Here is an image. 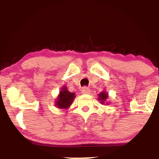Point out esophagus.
<instances>
[{
	"label": "esophagus",
	"mask_w": 159,
	"mask_h": 159,
	"mask_svg": "<svg viewBox=\"0 0 159 159\" xmlns=\"http://www.w3.org/2000/svg\"><path fill=\"white\" fill-rule=\"evenodd\" d=\"M81 93H82L83 94H90V90L88 88L84 87V88H82Z\"/></svg>",
	"instance_id": "1"
}]
</instances>
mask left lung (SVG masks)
<instances>
[{
    "mask_svg": "<svg viewBox=\"0 0 159 159\" xmlns=\"http://www.w3.org/2000/svg\"><path fill=\"white\" fill-rule=\"evenodd\" d=\"M98 96H99L98 100L100 101L102 104H104V102H105L107 100V99L108 98V93L105 92V91H103V92L99 93Z\"/></svg>",
    "mask_w": 159,
    "mask_h": 159,
    "instance_id": "obj_1",
    "label": "left lung"
}]
</instances>
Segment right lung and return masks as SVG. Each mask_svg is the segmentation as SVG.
<instances>
[{"label":"right lung","instance_id":"right-lung-1","mask_svg":"<svg viewBox=\"0 0 159 159\" xmlns=\"http://www.w3.org/2000/svg\"><path fill=\"white\" fill-rule=\"evenodd\" d=\"M75 93H70L65 86H63L56 101V106L60 109H68L75 98Z\"/></svg>","mask_w":159,"mask_h":159}]
</instances>
